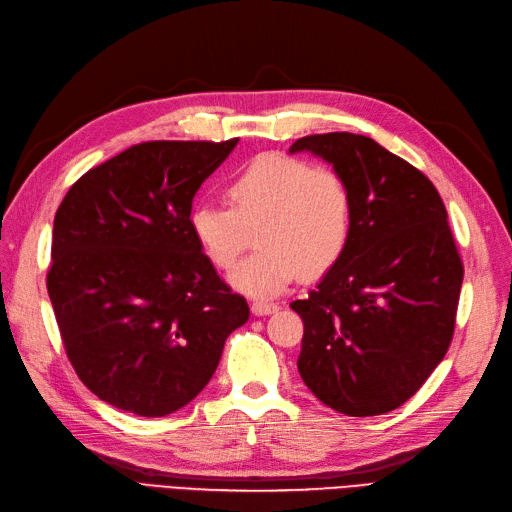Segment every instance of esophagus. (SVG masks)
Instances as JSON below:
<instances>
[{
    "mask_svg": "<svg viewBox=\"0 0 512 512\" xmlns=\"http://www.w3.org/2000/svg\"><path fill=\"white\" fill-rule=\"evenodd\" d=\"M251 310H253V315L263 317V315H272V312H276L278 304H272V302H253Z\"/></svg>",
    "mask_w": 512,
    "mask_h": 512,
    "instance_id": "1",
    "label": "esophagus"
}]
</instances>
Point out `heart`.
<instances>
[{
  "instance_id": "heart-1",
  "label": "heart",
  "mask_w": 512,
  "mask_h": 512,
  "mask_svg": "<svg viewBox=\"0 0 512 512\" xmlns=\"http://www.w3.org/2000/svg\"><path fill=\"white\" fill-rule=\"evenodd\" d=\"M229 208L200 204L189 225L214 268L232 270L253 242L259 249L232 274L255 298H274L295 274L315 278L349 249L355 195L340 172L285 155H259L225 185Z\"/></svg>"
}]
</instances>
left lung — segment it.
<instances>
[{
    "label": "left lung",
    "mask_w": 512,
    "mask_h": 512,
    "mask_svg": "<svg viewBox=\"0 0 512 512\" xmlns=\"http://www.w3.org/2000/svg\"><path fill=\"white\" fill-rule=\"evenodd\" d=\"M353 189L349 249L304 300L298 370L342 415L374 417L402 406L447 355L464 263L436 187L372 138L332 131L295 140Z\"/></svg>",
    "instance_id": "left-lung-1"
}]
</instances>
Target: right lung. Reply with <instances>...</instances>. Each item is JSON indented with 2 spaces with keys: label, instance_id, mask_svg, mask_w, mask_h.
Listing matches in <instances>:
<instances>
[{
  "label": "right lung",
  "instance_id": "add662e5",
  "mask_svg": "<svg viewBox=\"0 0 512 512\" xmlns=\"http://www.w3.org/2000/svg\"><path fill=\"white\" fill-rule=\"evenodd\" d=\"M236 144H134L82 174L55 214L46 289L63 349L114 408L140 417L183 408L249 321V304L189 225L197 189Z\"/></svg>",
  "mask_w": 512,
  "mask_h": 512
}]
</instances>
